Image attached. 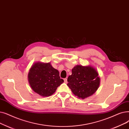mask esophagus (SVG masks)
Masks as SVG:
<instances>
[{
    "label": "esophagus",
    "instance_id": "1",
    "mask_svg": "<svg viewBox=\"0 0 129 129\" xmlns=\"http://www.w3.org/2000/svg\"><path fill=\"white\" fill-rule=\"evenodd\" d=\"M64 82L66 83H67V78H65V79H64Z\"/></svg>",
    "mask_w": 129,
    "mask_h": 129
}]
</instances>
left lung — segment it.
Instances as JSON below:
<instances>
[{
    "instance_id": "obj_1",
    "label": "left lung",
    "mask_w": 129,
    "mask_h": 129,
    "mask_svg": "<svg viewBox=\"0 0 129 129\" xmlns=\"http://www.w3.org/2000/svg\"><path fill=\"white\" fill-rule=\"evenodd\" d=\"M67 85L78 98L84 99L94 94L99 88L100 78L93 67L77 65L72 69V75L67 79Z\"/></svg>"
}]
</instances>
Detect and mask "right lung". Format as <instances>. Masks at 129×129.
I'll use <instances>...</instances> for the list:
<instances>
[{
	"mask_svg": "<svg viewBox=\"0 0 129 129\" xmlns=\"http://www.w3.org/2000/svg\"><path fill=\"white\" fill-rule=\"evenodd\" d=\"M30 87L41 96L51 95L64 81L60 79L59 72L50 62H36L30 68L28 75Z\"/></svg>",
	"mask_w": 129,
	"mask_h": 129,
	"instance_id": "right-lung-1",
	"label": "right lung"
}]
</instances>
